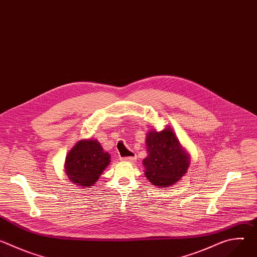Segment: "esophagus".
Segmentation results:
<instances>
[{
	"label": "esophagus",
	"instance_id": "obj_1",
	"mask_svg": "<svg viewBox=\"0 0 257 257\" xmlns=\"http://www.w3.org/2000/svg\"><path fill=\"white\" fill-rule=\"evenodd\" d=\"M123 161H125V162H129V163H134V162L136 161V157H135V156L125 157V158H123Z\"/></svg>",
	"mask_w": 257,
	"mask_h": 257
}]
</instances>
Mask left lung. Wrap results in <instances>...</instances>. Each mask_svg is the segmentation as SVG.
<instances>
[{
	"label": "left lung",
	"instance_id": "left-lung-1",
	"mask_svg": "<svg viewBox=\"0 0 257 257\" xmlns=\"http://www.w3.org/2000/svg\"><path fill=\"white\" fill-rule=\"evenodd\" d=\"M148 157L143 160L145 176L154 185L167 187L175 184L186 173L189 156L170 128L151 131L146 137Z\"/></svg>",
	"mask_w": 257,
	"mask_h": 257
}]
</instances>
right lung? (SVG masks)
Returning a JSON list of instances; mask_svg holds the SVG:
<instances>
[{"label":"right lung","instance_id":"right-lung-1","mask_svg":"<svg viewBox=\"0 0 257 257\" xmlns=\"http://www.w3.org/2000/svg\"><path fill=\"white\" fill-rule=\"evenodd\" d=\"M109 156L102 151L96 140H81L68 154L65 171L72 183L81 186H92L109 164Z\"/></svg>","mask_w":257,"mask_h":257}]
</instances>
